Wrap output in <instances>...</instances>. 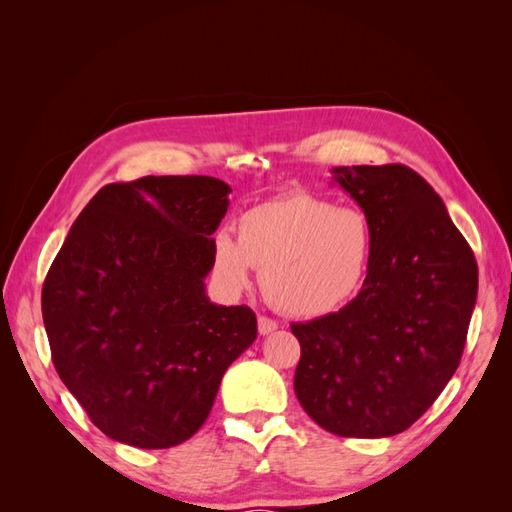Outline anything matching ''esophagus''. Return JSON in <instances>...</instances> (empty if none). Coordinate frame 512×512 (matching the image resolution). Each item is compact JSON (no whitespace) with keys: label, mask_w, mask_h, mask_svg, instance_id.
Instances as JSON below:
<instances>
[{"label":"esophagus","mask_w":512,"mask_h":512,"mask_svg":"<svg viewBox=\"0 0 512 512\" xmlns=\"http://www.w3.org/2000/svg\"><path fill=\"white\" fill-rule=\"evenodd\" d=\"M277 329V322L267 318V316H258V333L260 335H269Z\"/></svg>","instance_id":"esophagus-1"}]
</instances>
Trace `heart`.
I'll use <instances>...</instances> for the list:
<instances>
[{"label": "heart", "mask_w": 512, "mask_h": 512, "mask_svg": "<svg viewBox=\"0 0 512 512\" xmlns=\"http://www.w3.org/2000/svg\"><path fill=\"white\" fill-rule=\"evenodd\" d=\"M374 258V226L359 207L297 192L247 209L239 237L220 230L215 275L228 290L250 286L262 269V290L282 312L299 318L331 314L365 284Z\"/></svg>", "instance_id": "obj_1"}]
</instances>
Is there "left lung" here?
<instances>
[{
	"label": "left lung",
	"mask_w": 512,
	"mask_h": 512,
	"mask_svg": "<svg viewBox=\"0 0 512 512\" xmlns=\"http://www.w3.org/2000/svg\"><path fill=\"white\" fill-rule=\"evenodd\" d=\"M374 226L365 284L339 312L292 324L294 393L335 436L406 431L459 367L476 305L474 252L431 185L404 164L337 166Z\"/></svg>",
	"instance_id": "obj_1"
}]
</instances>
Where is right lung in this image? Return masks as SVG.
Segmentation results:
<instances>
[{
  "label": "right lung",
  "mask_w": 512,
  "mask_h": 512,
  "mask_svg": "<svg viewBox=\"0 0 512 512\" xmlns=\"http://www.w3.org/2000/svg\"><path fill=\"white\" fill-rule=\"evenodd\" d=\"M230 185L203 175L108 183L42 286L53 365L108 438L170 448L203 427L224 371L254 344L250 307L205 290Z\"/></svg>",
  "instance_id": "right-lung-1"
}]
</instances>
